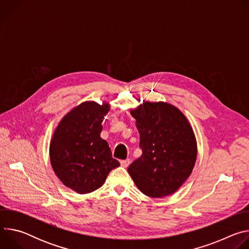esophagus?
<instances>
[{
    "mask_svg": "<svg viewBox=\"0 0 249 249\" xmlns=\"http://www.w3.org/2000/svg\"><path fill=\"white\" fill-rule=\"evenodd\" d=\"M120 163H121V165H122L123 167H127V166L131 163V160H130V159L123 160H121V161H120Z\"/></svg>",
    "mask_w": 249,
    "mask_h": 249,
    "instance_id": "1",
    "label": "esophagus"
}]
</instances>
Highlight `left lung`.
Returning a JSON list of instances; mask_svg holds the SVG:
<instances>
[{
  "mask_svg": "<svg viewBox=\"0 0 249 249\" xmlns=\"http://www.w3.org/2000/svg\"><path fill=\"white\" fill-rule=\"evenodd\" d=\"M140 133L142 156L128 167L145 195L161 198L174 193L191 174L197 143L184 114L165 102H145L130 111Z\"/></svg>",
  "mask_w": 249,
  "mask_h": 249,
  "instance_id": "8db88e82",
  "label": "left lung"
}]
</instances>
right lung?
I'll list each match as a JSON object with an SVG mask.
<instances>
[{"label":"right lung","mask_w":249,"mask_h":249,"mask_svg":"<svg viewBox=\"0 0 249 249\" xmlns=\"http://www.w3.org/2000/svg\"><path fill=\"white\" fill-rule=\"evenodd\" d=\"M109 105L87 101L59 123L50 144V160L62 183L80 194L90 193L120 165L108 143L100 138L101 123Z\"/></svg>","instance_id":"obj_1"}]
</instances>
